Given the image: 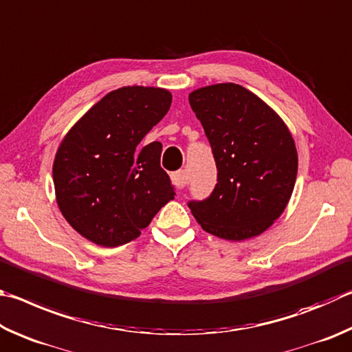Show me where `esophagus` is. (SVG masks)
Instances as JSON below:
<instances>
[{
	"label": "esophagus",
	"mask_w": 352,
	"mask_h": 352,
	"mask_svg": "<svg viewBox=\"0 0 352 352\" xmlns=\"http://www.w3.org/2000/svg\"><path fill=\"white\" fill-rule=\"evenodd\" d=\"M171 179H173V182H175L176 187H184L188 181V173H187V170H179V171L173 173Z\"/></svg>",
	"instance_id": "1"
}]
</instances>
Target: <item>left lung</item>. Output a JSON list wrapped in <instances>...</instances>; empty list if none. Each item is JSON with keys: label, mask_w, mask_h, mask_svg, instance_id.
<instances>
[{"label": "left lung", "mask_w": 352, "mask_h": 352, "mask_svg": "<svg viewBox=\"0 0 352 352\" xmlns=\"http://www.w3.org/2000/svg\"><path fill=\"white\" fill-rule=\"evenodd\" d=\"M218 168L212 196L188 207L198 224L227 241L261 235L281 217L298 170L295 140L276 111L236 83L188 94Z\"/></svg>", "instance_id": "1"}]
</instances>
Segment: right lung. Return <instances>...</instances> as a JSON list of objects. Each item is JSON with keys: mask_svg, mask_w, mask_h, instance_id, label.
<instances>
[{"mask_svg": "<svg viewBox=\"0 0 352 352\" xmlns=\"http://www.w3.org/2000/svg\"><path fill=\"white\" fill-rule=\"evenodd\" d=\"M171 92L123 86L102 97L74 123L55 153V201L74 230L102 248L140 235L176 196L160 168L162 144L142 139L164 119Z\"/></svg>", "mask_w": 352, "mask_h": 352, "instance_id": "add662e5", "label": "right lung"}]
</instances>
